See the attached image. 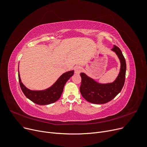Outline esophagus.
<instances>
[{"mask_svg": "<svg viewBox=\"0 0 147 147\" xmlns=\"http://www.w3.org/2000/svg\"><path fill=\"white\" fill-rule=\"evenodd\" d=\"M82 71V67L79 65H76L74 67V72L76 74H79Z\"/></svg>", "mask_w": 147, "mask_h": 147, "instance_id": "esophagus-1", "label": "esophagus"}]
</instances>
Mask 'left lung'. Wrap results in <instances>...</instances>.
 <instances>
[{"label": "left lung", "mask_w": 147, "mask_h": 147, "mask_svg": "<svg viewBox=\"0 0 147 147\" xmlns=\"http://www.w3.org/2000/svg\"><path fill=\"white\" fill-rule=\"evenodd\" d=\"M112 51L118 56L121 63L118 76L113 82L100 84L85 73H80L82 83L80 91L83 97L90 103L94 104L107 103L117 96L124 85L126 72L125 58L122 52L117 46L114 45Z\"/></svg>", "instance_id": "left-lung-1"}]
</instances>
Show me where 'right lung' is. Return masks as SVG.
I'll return each mask as SVG.
<instances>
[{"mask_svg": "<svg viewBox=\"0 0 147 147\" xmlns=\"http://www.w3.org/2000/svg\"><path fill=\"white\" fill-rule=\"evenodd\" d=\"M19 67V65H18ZM74 70L63 73L53 85L40 91L30 90L25 86L22 82L18 69V80L20 88L24 94L28 98L39 105H46L55 103L61 97L63 87L66 82L74 74Z\"/></svg>", "mask_w": 147, "mask_h": 147, "instance_id": "obj_1", "label": "right lung"}]
</instances>
